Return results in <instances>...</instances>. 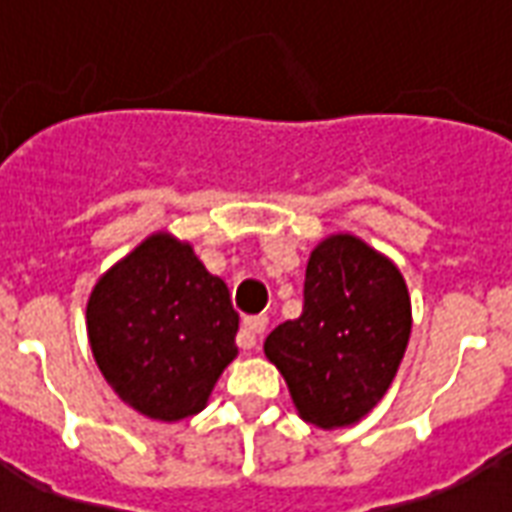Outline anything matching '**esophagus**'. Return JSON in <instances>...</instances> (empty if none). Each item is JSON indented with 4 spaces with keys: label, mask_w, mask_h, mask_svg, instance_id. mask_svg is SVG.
<instances>
[{
    "label": "esophagus",
    "mask_w": 512,
    "mask_h": 512,
    "mask_svg": "<svg viewBox=\"0 0 512 512\" xmlns=\"http://www.w3.org/2000/svg\"><path fill=\"white\" fill-rule=\"evenodd\" d=\"M266 326V315H252V318H246L244 326H241V332H238V345H241V351H252L257 345V337L266 332Z\"/></svg>",
    "instance_id": "obj_1"
}]
</instances>
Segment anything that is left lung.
<instances>
[{"mask_svg": "<svg viewBox=\"0 0 512 512\" xmlns=\"http://www.w3.org/2000/svg\"><path fill=\"white\" fill-rule=\"evenodd\" d=\"M411 334L397 266L356 235L323 238L304 277V310L266 337L293 406L318 428H345L386 395Z\"/></svg>", "mask_w": 512, "mask_h": 512, "instance_id": "left-lung-1", "label": "left lung"}]
</instances>
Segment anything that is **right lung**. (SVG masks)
Wrapping results in <instances>:
<instances>
[{
  "instance_id": "obj_1",
  "label": "right lung",
  "mask_w": 512,
  "mask_h": 512,
  "mask_svg": "<svg viewBox=\"0 0 512 512\" xmlns=\"http://www.w3.org/2000/svg\"><path fill=\"white\" fill-rule=\"evenodd\" d=\"M238 312L191 244L153 233L95 282L87 337L95 365L139 414L178 422L205 408L238 356Z\"/></svg>"
}]
</instances>
